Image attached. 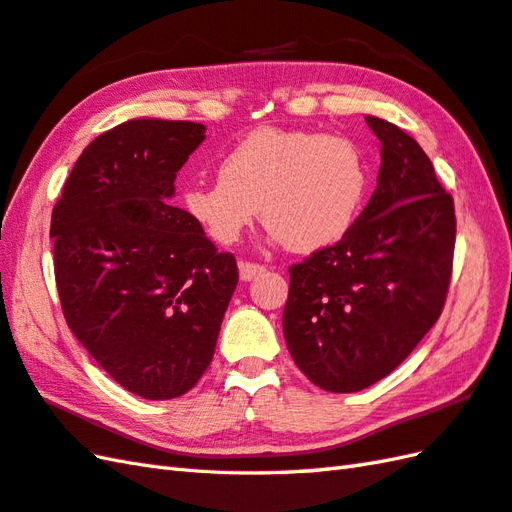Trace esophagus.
Segmentation results:
<instances>
[{
	"mask_svg": "<svg viewBox=\"0 0 512 512\" xmlns=\"http://www.w3.org/2000/svg\"><path fill=\"white\" fill-rule=\"evenodd\" d=\"M266 270L264 264H255V261H240V277L244 281H251L255 279L257 275H261V272Z\"/></svg>",
	"mask_w": 512,
	"mask_h": 512,
	"instance_id": "34e87169",
	"label": "esophagus"
}]
</instances>
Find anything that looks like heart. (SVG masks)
<instances>
[{"instance_id": "1", "label": "heart", "mask_w": 512, "mask_h": 512, "mask_svg": "<svg viewBox=\"0 0 512 512\" xmlns=\"http://www.w3.org/2000/svg\"><path fill=\"white\" fill-rule=\"evenodd\" d=\"M368 170L349 137L264 128L220 161V178L185 192V209L218 244H235L264 211L270 237L296 253L342 240L366 194Z\"/></svg>"}]
</instances>
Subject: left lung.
<instances>
[{
	"label": "left lung",
	"instance_id": "obj_1",
	"mask_svg": "<svg viewBox=\"0 0 512 512\" xmlns=\"http://www.w3.org/2000/svg\"><path fill=\"white\" fill-rule=\"evenodd\" d=\"M382 141L377 189L340 242L290 266L283 336L296 366L329 392L390 375L434 327L454 268V198L423 148L366 117Z\"/></svg>",
	"mask_w": 512,
	"mask_h": 512
}]
</instances>
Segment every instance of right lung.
<instances>
[{"mask_svg": "<svg viewBox=\"0 0 512 512\" xmlns=\"http://www.w3.org/2000/svg\"><path fill=\"white\" fill-rule=\"evenodd\" d=\"M205 130L165 120L106 130L82 150L52 211L67 325L144 399H174L198 384L240 279L235 257L170 205L176 172Z\"/></svg>", "mask_w": 512, "mask_h": 512, "instance_id": "obj_1", "label": "right lung"}]
</instances>
